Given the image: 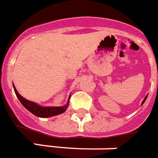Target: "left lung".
<instances>
[{
	"label": "left lung",
	"instance_id": "8db88e82",
	"mask_svg": "<svg viewBox=\"0 0 158 158\" xmlns=\"http://www.w3.org/2000/svg\"><path fill=\"white\" fill-rule=\"evenodd\" d=\"M147 97H148V95H146V97H145V98H144V99H143V102H142V103H141V105H143V103H144V102H145V100H146V99H147Z\"/></svg>",
	"mask_w": 158,
	"mask_h": 158
}]
</instances>
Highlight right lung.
Here are the masks:
<instances>
[{"label": "right lung", "mask_w": 158, "mask_h": 158, "mask_svg": "<svg viewBox=\"0 0 158 158\" xmlns=\"http://www.w3.org/2000/svg\"><path fill=\"white\" fill-rule=\"evenodd\" d=\"M14 89H15L16 96L20 101V103H22L23 105L24 106L25 108H27V110L34 114L36 117H50L53 116H56V115L61 114V113H64L67 110V108L69 107V100H70V96H69V101L67 103L66 105L63 106V107H42V106L38 105L37 103L29 101L27 99H24L23 97L21 96L19 92L17 91V89L15 87L13 84Z\"/></svg>", "instance_id": "add662e5"}]
</instances>
